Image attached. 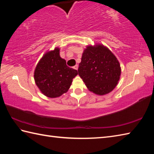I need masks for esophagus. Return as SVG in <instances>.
I'll return each instance as SVG.
<instances>
[{
  "label": "esophagus",
  "mask_w": 154,
  "mask_h": 154,
  "mask_svg": "<svg viewBox=\"0 0 154 154\" xmlns=\"http://www.w3.org/2000/svg\"><path fill=\"white\" fill-rule=\"evenodd\" d=\"M73 69H76V70H77V69H78V65H75V66L73 67Z\"/></svg>",
  "instance_id": "esophagus-1"
}]
</instances>
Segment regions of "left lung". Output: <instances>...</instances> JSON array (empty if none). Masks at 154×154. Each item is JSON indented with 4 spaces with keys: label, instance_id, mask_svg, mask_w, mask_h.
I'll return each mask as SVG.
<instances>
[{
    "label": "left lung",
    "instance_id": "1",
    "mask_svg": "<svg viewBox=\"0 0 154 154\" xmlns=\"http://www.w3.org/2000/svg\"><path fill=\"white\" fill-rule=\"evenodd\" d=\"M78 73L87 89L98 95L110 93L120 78L119 60L103 44L87 45L79 65Z\"/></svg>",
    "mask_w": 154,
    "mask_h": 154
}]
</instances>
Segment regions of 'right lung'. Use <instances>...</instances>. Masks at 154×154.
<instances>
[{"mask_svg": "<svg viewBox=\"0 0 154 154\" xmlns=\"http://www.w3.org/2000/svg\"><path fill=\"white\" fill-rule=\"evenodd\" d=\"M60 48L47 51L39 61L34 71L37 87L45 96L60 97L67 92L77 71L69 67L60 55Z\"/></svg>", "mask_w": 154, "mask_h": 154, "instance_id": "right-lung-1", "label": "right lung"}]
</instances>
